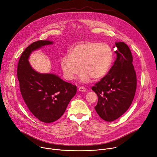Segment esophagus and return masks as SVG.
I'll use <instances>...</instances> for the list:
<instances>
[{"label": "esophagus", "mask_w": 157, "mask_h": 157, "mask_svg": "<svg viewBox=\"0 0 157 157\" xmlns=\"http://www.w3.org/2000/svg\"><path fill=\"white\" fill-rule=\"evenodd\" d=\"M79 91H82V92H85V91H86V88H85L84 86H80V87L79 88Z\"/></svg>", "instance_id": "esophagus-1"}]
</instances>
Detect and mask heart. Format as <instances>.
Here are the masks:
<instances>
[{
    "instance_id": "b5f03b06",
    "label": "heart",
    "mask_w": 157,
    "mask_h": 157,
    "mask_svg": "<svg viewBox=\"0 0 157 157\" xmlns=\"http://www.w3.org/2000/svg\"><path fill=\"white\" fill-rule=\"evenodd\" d=\"M112 58L113 52L108 44L85 41L73 46L69 56L61 58L60 66L67 80L74 79L80 69V81L88 82L91 78L98 80L105 76L111 66Z\"/></svg>"
}]
</instances>
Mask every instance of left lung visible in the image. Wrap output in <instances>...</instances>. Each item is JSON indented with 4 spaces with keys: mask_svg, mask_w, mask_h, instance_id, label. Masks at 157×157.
<instances>
[{
    "mask_svg": "<svg viewBox=\"0 0 157 157\" xmlns=\"http://www.w3.org/2000/svg\"><path fill=\"white\" fill-rule=\"evenodd\" d=\"M117 59L109 71L91 87L98 96L95 107L98 116L112 122L126 112L131 105L137 86L132 56L124 42L116 43Z\"/></svg>",
    "mask_w": 157,
    "mask_h": 157,
    "instance_id": "left-lung-1",
    "label": "left lung"
}]
</instances>
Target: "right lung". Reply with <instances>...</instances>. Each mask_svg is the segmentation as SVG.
Returning a JSON list of instances; mask_svg holds the SVG:
<instances>
[{
    "instance_id": "obj_1",
    "label": "right lung",
    "mask_w": 157,
    "mask_h": 157,
    "mask_svg": "<svg viewBox=\"0 0 157 157\" xmlns=\"http://www.w3.org/2000/svg\"><path fill=\"white\" fill-rule=\"evenodd\" d=\"M53 44L39 40L29 45L21 56L17 68L19 89L28 110L40 121L50 123L64 114L70 100L76 93V86L52 74L34 71L28 60L31 52Z\"/></svg>"
}]
</instances>
